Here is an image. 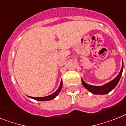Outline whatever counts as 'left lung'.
<instances>
[{"instance_id": "8db88e82", "label": "left lung", "mask_w": 126, "mask_h": 126, "mask_svg": "<svg viewBox=\"0 0 126 126\" xmlns=\"http://www.w3.org/2000/svg\"><path fill=\"white\" fill-rule=\"evenodd\" d=\"M122 71H123V64H122V69L120 70L119 75H118L113 80H112V81H110V83L104 84V86H96L90 85V84L85 83V82L83 80V79H81V81H82V83H83V86L86 88L88 90L92 93V94H97V95L106 94H108V93L110 92H111L113 88H115V86H117V84H118L119 80H120V78H121Z\"/></svg>"}]
</instances>
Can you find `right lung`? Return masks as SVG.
<instances>
[{
  "label": "right lung",
  "mask_w": 126,
  "mask_h": 126,
  "mask_svg": "<svg viewBox=\"0 0 126 126\" xmlns=\"http://www.w3.org/2000/svg\"><path fill=\"white\" fill-rule=\"evenodd\" d=\"M62 85H63V82H62V81H61L60 86V87L58 88V89L56 91L54 94H51V95H50L46 96V97H30L31 98H32V99H34V100H36V101H50V100L53 99L54 98H55V97L58 95V94H59V93L60 92V91H61V88H62Z\"/></svg>",
  "instance_id": "right-lung-1"
}]
</instances>
